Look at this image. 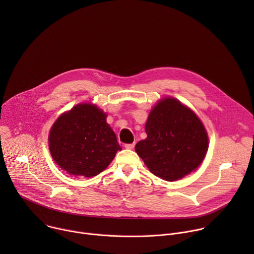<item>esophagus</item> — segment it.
<instances>
[{"mask_svg":"<svg viewBox=\"0 0 254 254\" xmlns=\"http://www.w3.org/2000/svg\"><path fill=\"white\" fill-rule=\"evenodd\" d=\"M125 148L127 149V150L133 149V148H134V142H132V143H126V144H125Z\"/></svg>","mask_w":254,"mask_h":254,"instance_id":"34e87169","label":"esophagus"}]
</instances>
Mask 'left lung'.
I'll list each match as a JSON object with an SVG mask.
<instances>
[{
  "label": "left lung",
  "instance_id": "1",
  "mask_svg": "<svg viewBox=\"0 0 254 254\" xmlns=\"http://www.w3.org/2000/svg\"><path fill=\"white\" fill-rule=\"evenodd\" d=\"M147 138L135 152L156 176L176 181L194 171L208 150L207 132L197 116L174 98L158 102L146 124Z\"/></svg>",
  "mask_w": 254,
  "mask_h": 254
}]
</instances>
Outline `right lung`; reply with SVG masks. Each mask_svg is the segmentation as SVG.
Returning a JSON list of instances; mask_svg holds the SVG:
<instances>
[{
    "label": "right lung",
    "instance_id": "right-lung-1",
    "mask_svg": "<svg viewBox=\"0 0 254 254\" xmlns=\"http://www.w3.org/2000/svg\"><path fill=\"white\" fill-rule=\"evenodd\" d=\"M106 115L91 104H78L62 115L49 134L56 164L72 175L93 177L101 173L122 150Z\"/></svg>",
    "mask_w": 254,
    "mask_h": 254
}]
</instances>
